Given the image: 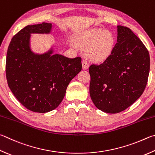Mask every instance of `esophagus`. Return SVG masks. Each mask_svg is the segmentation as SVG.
Returning a JSON list of instances; mask_svg holds the SVG:
<instances>
[{
    "mask_svg": "<svg viewBox=\"0 0 155 155\" xmlns=\"http://www.w3.org/2000/svg\"><path fill=\"white\" fill-rule=\"evenodd\" d=\"M82 65H83V69H87L89 67V63L87 62L86 60H83L82 61Z\"/></svg>",
    "mask_w": 155,
    "mask_h": 155,
    "instance_id": "esophagus-1",
    "label": "esophagus"
}]
</instances>
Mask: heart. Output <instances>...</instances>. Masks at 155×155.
Returning <instances> with one entry per match:
<instances>
[{"mask_svg": "<svg viewBox=\"0 0 155 155\" xmlns=\"http://www.w3.org/2000/svg\"><path fill=\"white\" fill-rule=\"evenodd\" d=\"M76 42L81 48H87L90 60L95 62H102L113 52L116 38L110 31L94 28L81 34Z\"/></svg>", "mask_w": 155, "mask_h": 155, "instance_id": "b5f03b06", "label": "heart"}]
</instances>
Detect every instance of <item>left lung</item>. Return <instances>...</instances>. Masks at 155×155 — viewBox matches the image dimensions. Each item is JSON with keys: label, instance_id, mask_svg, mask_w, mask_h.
I'll return each instance as SVG.
<instances>
[{"label": "left lung", "instance_id": "obj_1", "mask_svg": "<svg viewBox=\"0 0 155 155\" xmlns=\"http://www.w3.org/2000/svg\"><path fill=\"white\" fill-rule=\"evenodd\" d=\"M117 28V43L111 55L89 68L93 102L112 114L125 110L141 96L150 71V55L141 40L129 28Z\"/></svg>", "mask_w": 155, "mask_h": 155}]
</instances>
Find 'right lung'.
I'll list each match as a JSON object with an SVG mask.
<instances>
[{
    "label": "right lung",
    "mask_w": 155,
    "mask_h": 155,
    "mask_svg": "<svg viewBox=\"0 0 155 155\" xmlns=\"http://www.w3.org/2000/svg\"><path fill=\"white\" fill-rule=\"evenodd\" d=\"M52 24L43 22L26 26L14 35L8 47L6 77L11 91L27 109L45 113L57 108L68 84L82 69L81 58L43 55L30 48L32 33H49Z\"/></svg>",
    "instance_id": "1"
}]
</instances>
